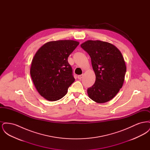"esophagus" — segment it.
I'll return each mask as SVG.
<instances>
[{"label": "esophagus", "mask_w": 150, "mask_h": 150, "mask_svg": "<svg viewBox=\"0 0 150 150\" xmlns=\"http://www.w3.org/2000/svg\"><path fill=\"white\" fill-rule=\"evenodd\" d=\"M83 75H80L78 76V78L79 79H80V80H81V79L83 78Z\"/></svg>", "instance_id": "obj_1"}]
</instances>
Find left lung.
<instances>
[{
    "mask_svg": "<svg viewBox=\"0 0 150 150\" xmlns=\"http://www.w3.org/2000/svg\"><path fill=\"white\" fill-rule=\"evenodd\" d=\"M81 47L90 56L96 75L94 84L87 89L89 98L99 103L110 100L121 88L127 70L120 51L100 40H88Z\"/></svg>",
    "mask_w": 150,
    "mask_h": 150,
    "instance_id": "8db88e82",
    "label": "left lung"
}]
</instances>
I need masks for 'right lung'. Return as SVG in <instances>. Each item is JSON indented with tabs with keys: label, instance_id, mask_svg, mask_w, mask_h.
<instances>
[{
	"label": "right lung",
	"instance_id": "add662e5",
	"mask_svg": "<svg viewBox=\"0 0 150 150\" xmlns=\"http://www.w3.org/2000/svg\"><path fill=\"white\" fill-rule=\"evenodd\" d=\"M79 44L78 42L71 40L50 42L36 53L30 75L36 90L46 100H60L74 82L67 59Z\"/></svg>",
	"mask_w": 150,
	"mask_h": 150
}]
</instances>
